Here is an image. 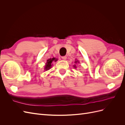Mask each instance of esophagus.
Returning a JSON list of instances; mask_svg holds the SVG:
<instances>
[{
    "mask_svg": "<svg viewBox=\"0 0 125 125\" xmlns=\"http://www.w3.org/2000/svg\"><path fill=\"white\" fill-rule=\"evenodd\" d=\"M62 58L63 59V60H66V58H67V57L66 56H62Z\"/></svg>",
    "mask_w": 125,
    "mask_h": 125,
    "instance_id": "34e87169",
    "label": "esophagus"
}]
</instances>
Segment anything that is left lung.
<instances>
[{
	"label": "left lung",
	"mask_w": 125,
	"mask_h": 125,
	"mask_svg": "<svg viewBox=\"0 0 125 125\" xmlns=\"http://www.w3.org/2000/svg\"><path fill=\"white\" fill-rule=\"evenodd\" d=\"M77 62H79L78 61H76V62H75V63H77ZM74 68H76V67H75V66H74Z\"/></svg>",
	"instance_id": "1"
}]
</instances>
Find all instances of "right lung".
I'll return each instance as SVG.
<instances>
[{
    "label": "right lung",
    "mask_w": 125,
    "mask_h": 125,
    "mask_svg": "<svg viewBox=\"0 0 125 125\" xmlns=\"http://www.w3.org/2000/svg\"><path fill=\"white\" fill-rule=\"evenodd\" d=\"M57 59H56L55 58L48 59L47 60V62L46 63V65H45V69L46 70L50 69L51 68V66H52V62H55L57 61Z\"/></svg>",
    "instance_id": "1"
}]
</instances>
